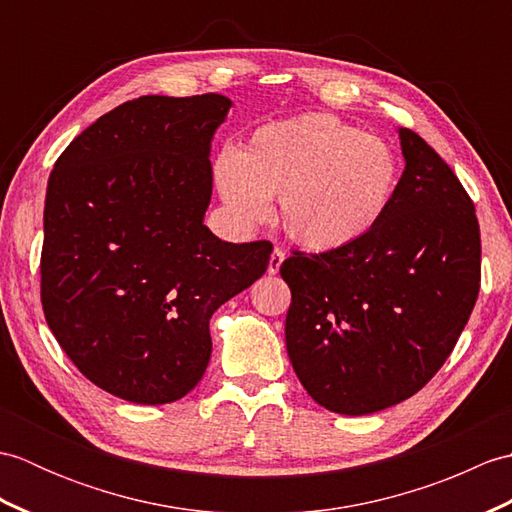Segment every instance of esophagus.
<instances>
[{
	"instance_id": "1",
	"label": "esophagus",
	"mask_w": 512,
	"mask_h": 512,
	"mask_svg": "<svg viewBox=\"0 0 512 512\" xmlns=\"http://www.w3.org/2000/svg\"><path fill=\"white\" fill-rule=\"evenodd\" d=\"M284 257H286L284 248H275L273 250V255H270V259H268V275H277L279 273V266H281V262H284Z\"/></svg>"
}]
</instances>
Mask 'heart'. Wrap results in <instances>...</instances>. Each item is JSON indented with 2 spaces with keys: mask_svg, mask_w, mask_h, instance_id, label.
<instances>
[{
  "mask_svg": "<svg viewBox=\"0 0 512 512\" xmlns=\"http://www.w3.org/2000/svg\"><path fill=\"white\" fill-rule=\"evenodd\" d=\"M215 182L239 222H262L268 198L279 195L286 233L303 248L334 250L380 222L398 162L380 138L330 114H306L259 127L239 154L224 151Z\"/></svg>",
  "mask_w": 512,
  "mask_h": 512,
  "instance_id": "b5f03b06",
  "label": "heart"
}]
</instances>
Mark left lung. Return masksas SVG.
<instances>
[{
    "mask_svg": "<svg viewBox=\"0 0 512 512\" xmlns=\"http://www.w3.org/2000/svg\"><path fill=\"white\" fill-rule=\"evenodd\" d=\"M405 171L358 242L295 250L286 350L308 394L343 416L411 398L447 361L480 295L475 206L436 149L400 129Z\"/></svg>",
    "mask_w": 512,
    "mask_h": 512,
    "instance_id": "obj_1",
    "label": "left lung"
}]
</instances>
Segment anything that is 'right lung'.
I'll return each instance as SVG.
<instances>
[{
  "label": "right lung",
  "mask_w": 512,
  "mask_h": 512,
  "mask_svg": "<svg viewBox=\"0 0 512 512\" xmlns=\"http://www.w3.org/2000/svg\"><path fill=\"white\" fill-rule=\"evenodd\" d=\"M222 94L140 96L103 114L54 162L43 209L41 306L79 372L165 405L200 383L213 312L268 268L273 244L204 226Z\"/></svg>",
  "instance_id": "right-lung-1"
}]
</instances>
